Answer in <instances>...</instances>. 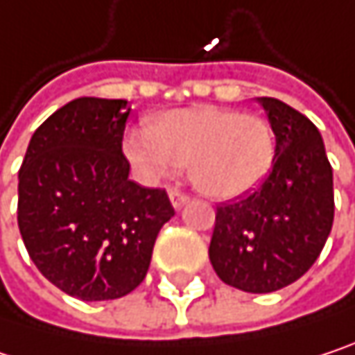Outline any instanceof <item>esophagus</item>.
<instances>
[{
    "instance_id": "esophagus-1",
    "label": "esophagus",
    "mask_w": 355,
    "mask_h": 355,
    "mask_svg": "<svg viewBox=\"0 0 355 355\" xmlns=\"http://www.w3.org/2000/svg\"><path fill=\"white\" fill-rule=\"evenodd\" d=\"M168 197H171V203L175 205V209H180V207L189 201V195L182 193L180 189H171V191H168Z\"/></svg>"
}]
</instances>
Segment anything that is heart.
<instances>
[{"mask_svg":"<svg viewBox=\"0 0 355 355\" xmlns=\"http://www.w3.org/2000/svg\"><path fill=\"white\" fill-rule=\"evenodd\" d=\"M123 152L137 175L158 182L189 166L197 191L214 199H236L269 175L275 137L257 114L218 107L166 110L150 129H129Z\"/></svg>","mask_w":355,"mask_h":355,"instance_id":"1","label":"heart"}]
</instances>
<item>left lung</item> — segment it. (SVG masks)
Instances as JSON below:
<instances>
[{"mask_svg": "<svg viewBox=\"0 0 355 355\" xmlns=\"http://www.w3.org/2000/svg\"><path fill=\"white\" fill-rule=\"evenodd\" d=\"M275 135L263 184L218 205L209 261L218 277L243 292L267 294L300 279L333 226V171L319 129L277 98H257Z\"/></svg>", "mask_w": 355, "mask_h": 355, "instance_id": "obj_1", "label": "left lung"}]
</instances>
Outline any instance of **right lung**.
<instances>
[{
  "mask_svg": "<svg viewBox=\"0 0 355 355\" xmlns=\"http://www.w3.org/2000/svg\"><path fill=\"white\" fill-rule=\"evenodd\" d=\"M129 110L127 101L67 103L36 129L18 173V228L33 263L86 302L133 292L175 216L164 189L129 180Z\"/></svg>",
  "mask_w": 355,
  "mask_h": 355,
  "instance_id": "1",
  "label": "right lung"
}]
</instances>
